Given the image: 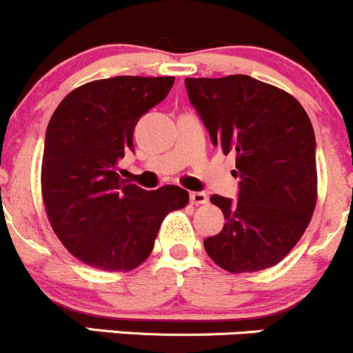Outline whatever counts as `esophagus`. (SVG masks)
<instances>
[{
	"label": "esophagus",
	"instance_id": "1",
	"mask_svg": "<svg viewBox=\"0 0 353 353\" xmlns=\"http://www.w3.org/2000/svg\"><path fill=\"white\" fill-rule=\"evenodd\" d=\"M190 202L192 204H205L208 202V195L204 192H192L190 194Z\"/></svg>",
	"mask_w": 353,
	"mask_h": 353
}]
</instances>
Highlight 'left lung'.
Here are the masks:
<instances>
[{
	"mask_svg": "<svg viewBox=\"0 0 353 353\" xmlns=\"http://www.w3.org/2000/svg\"><path fill=\"white\" fill-rule=\"evenodd\" d=\"M211 141L236 156L239 201L214 194L225 226L204 240L228 273L276 266L302 239L317 202L316 137L302 104L249 75L185 79Z\"/></svg>",
	"mask_w": 353,
	"mask_h": 353,
	"instance_id": "8db88e82",
	"label": "left lung"
}]
</instances>
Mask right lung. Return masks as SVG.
<instances>
[{
	"mask_svg": "<svg viewBox=\"0 0 353 353\" xmlns=\"http://www.w3.org/2000/svg\"><path fill=\"white\" fill-rule=\"evenodd\" d=\"M175 77H111L73 89L51 117L41 194L59 242L83 264L132 271L152 252L163 219L188 204L178 185L125 183L118 161L134 149L139 118L168 96Z\"/></svg>",
	"mask_w": 353,
	"mask_h": 353,
	"instance_id": "add662e5",
	"label": "right lung"
}]
</instances>
